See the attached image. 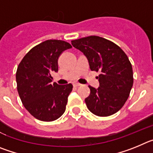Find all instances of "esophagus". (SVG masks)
<instances>
[{"mask_svg":"<svg viewBox=\"0 0 153 153\" xmlns=\"http://www.w3.org/2000/svg\"><path fill=\"white\" fill-rule=\"evenodd\" d=\"M74 86H76V87H77V86H81V84L79 83H74Z\"/></svg>","mask_w":153,"mask_h":153,"instance_id":"1","label":"esophagus"}]
</instances>
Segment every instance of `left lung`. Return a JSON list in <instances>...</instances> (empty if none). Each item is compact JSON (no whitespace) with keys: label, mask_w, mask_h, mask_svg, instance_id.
Returning <instances> with one entry per match:
<instances>
[{"label":"left lung","mask_w":153,"mask_h":153,"mask_svg":"<svg viewBox=\"0 0 153 153\" xmlns=\"http://www.w3.org/2000/svg\"><path fill=\"white\" fill-rule=\"evenodd\" d=\"M88 60L92 71L100 72V86H89L86 106L98 117L117 113L126 102L133 84L132 67L129 58L118 45L98 36H89L71 41Z\"/></svg>","instance_id":"obj_1"}]
</instances>
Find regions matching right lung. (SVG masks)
Returning a JSON list of instances; mask_svg holds the SVG:
<instances>
[{"label":"right lung","mask_w":153,"mask_h":153,"mask_svg":"<svg viewBox=\"0 0 153 153\" xmlns=\"http://www.w3.org/2000/svg\"><path fill=\"white\" fill-rule=\"evenodd\" d=\"M72 46L60 40H47L33 47L17 67V88L23 105L34 118L51 122L66 110L73 85L52 84L53 72L58 71V59Z\"/></svg>","instance_id":"1"}]
</instances>
